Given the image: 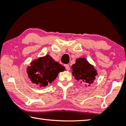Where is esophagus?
<instances>
[{
    "instance_id": "esophagus-1",
    "label": "esophagus",
    "mask_w": 126,
    "mask_h": 126,
    "mask_svg": "<svg viewBox=\"0 0 126 126\" xmlns=\"http://www.w3.org/2000/svg\"><path fill=\"white\" fill-rule=\"evenodd\" d=\"M65 68H66V70H69L70 69V66H69V65L68 64H65Z\"/></svg>"
}]
</instances>
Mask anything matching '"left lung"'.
<instances>
[{"label":"left lung","instance_id":"1","mask_svg":"<svg viewBox=\"0 0 126 126\" xmlns=\"http://www.w3.org/2000/svg\"><path fill=\"white\" fill-rule=\"evenodd\" d=\"M72 75L77 80L87 82L93 83L97 75V72L94 66L88 62L84 58H79L76 60V63L72 66Z\"/></svg>","mask_w":126,"mask_h":126}]
</instances>
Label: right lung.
<instances>
[{
  "label": "right lung",
  "instance_id": "obj_1",
  "mask_svg": "<svg viewBox=\"0 0 126 126\" xmlns=\"http://www.w3.org/2000/svg\"><path fill=\"white\" fill-rule=\"evenodd\" d=\"M31 65L27 70L29 77L32 82L38 84L41 87L51 84L60 72L65 70L64 66L55 62L49 55L32 61Z\"/></svg>",
  "mask_w": 126,
  "mask_h": 126
}]
</instances>
